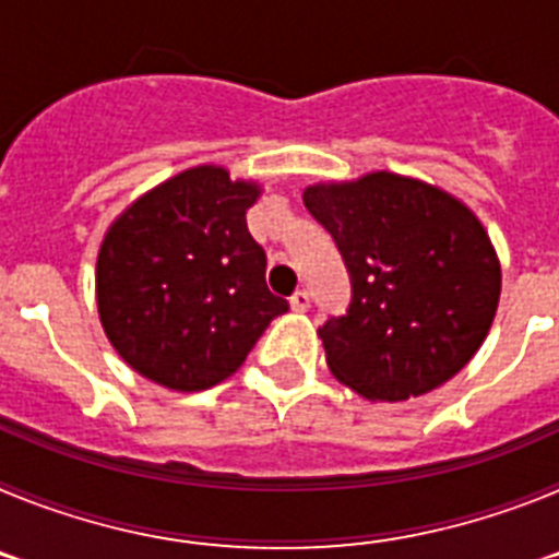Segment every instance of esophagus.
Returning a JSON list of instances; mask_svg holds the SVG:
<instances>
[{"label":"esophagus","mask_w":559,"mask_h":559,"mask_svg":"<svg viewBox=\"0 0 559 559\" xmlns=\"http://www.w3.org/2000/svg\"><path fill=\"white\" fill-rule=\"evenodd\" d=\"M288 302H290V310H296V313H305V310L310 308V294L308 290L299 288L294 296H290Z\"/></svg>","instance_id":"esophagus-1"}]
</instances>
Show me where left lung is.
Wrapping results in <instances>:
<instances>
[{"mask_svg": "<svg viewBox=\"0 0 559 559\" xmlns=\"http://www.w3.org/2000/svg\"><path fill=\"white\" fill-rule=\"evenodd\" d=\"M302 201L353 285L347 313L319 328L335 380L386 403L451 380L490 333L501 296V263L471 206L389 170L319 181Z\"/></svg>", "mask_w": 559, "mask_h": 559, "instance_id": "1", "label": "left lung"}]
</instances>
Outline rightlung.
<instances>
[{"instance_id":"add662e5","label":"right lung","mask_w":559,"mask_h":559,"mask_svg":"<svg viewBox=\"0 0 559 559\" xmlns=\"http://www.w3.org/2000/svg\"><path fill=\"white\" fill-rule=\"evenodd\" d=\"M257 181L199 165L117 215L97 251V313L142 378L201 392L240 369L288 302L265 285V251L246 226Z\"/></svg>"}]
</instances>
